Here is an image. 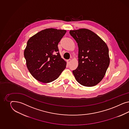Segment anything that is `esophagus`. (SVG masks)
Returning <instances> with one entry per match:
<instances>
[{
    "label": "esophagus",
    "instance_id": "esophagus-1",
    "mask_svg": "<svg viewBox=\"0 0 129 129\" xmlns=\"http://www.w3.org/2000/svg\"><path fill=\"white\" fill-rule=\"evenodd\" d=\"M71 59H69V60H67V62L68 63V64H70V63L71 62Z\"/></svg>",
    "mask_w": 129,
    "mask_h": 129
}]
</instances>
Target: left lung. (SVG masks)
I'll list each match as a JSON object with an SVG mask.
<instances>
[{
  "instance_id": "8db88e82",
  "label": "left lung",
  "mask_w": 129,
  "mask_h": 129,
  "mask_svg": "<svg viewBox=\"0 0 129 129\" xmlns=\"http://www.w3.org/2000/svg\"><path fill=\"white\" fill-rule=\"evenodd\" d=\"M78 43V65L72 72L82 86H93L102 80L110 64L109 49L106 43L87 29L70 30Z\"/></svg>"
}]
</instances>
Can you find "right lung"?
I'll list each match as a JSON object with an SVG mask.
<instances>
[{"label": "right lung", "instance_id": "obj_1", "mask_svg": "<svg viewBox=\"0 0 129 129\" xmlns=\"http://www.w3.org/2000/svg\"><path fill=\"white\" fill-rule=\"evenodd\" d=\"M66 30L48 28L28 40L24 51L26 66L34 78L48 83L56 79L66 67L58 45Z\"/></svg>", "mask_w": 129, "mask_h": 129}]
</instances>
